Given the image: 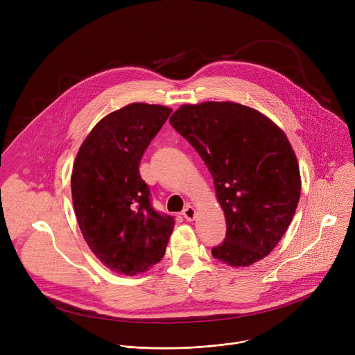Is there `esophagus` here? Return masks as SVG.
Here are the masks:
<instances>
[{
  "mask_svg": "<svg viewBox=\"0 0 355 355\" xmlns=\"http://www.w3.org/2000/svg\"><path fill=\"white\" fill-rule=\"evenodd\" d=\"M195 215H196V212H195V209H193L191 205H187L185 209L182 211V216H184L188 222L193 220V219H195Z\"/></svg>",
  "mask_w": 355,
  "mask_h": 355,
  "instance_id": "obj_1",
  "label": "esophagus"
}]
</instances>
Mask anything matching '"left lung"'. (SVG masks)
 <instances>
[{"label": "left lung", "instance_id": "left-lung-1", "mask_svg": "<svg viewBox=\"0 0 355 355\" xmlns=\"http://www.w3.org/2000/svg\"><path fill=\"white\" fill-rule=\"evenodd\" d=\"M207 164L226 216L212 256L232 267L267 257L286 232L300 196V174L285 133L236 103L182 105L170 118Z\"/></svg>", "mask_w": 355, "mask_h": 355}]
</instances>
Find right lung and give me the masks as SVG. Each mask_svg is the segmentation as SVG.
Segmentation results:
<instances>
[{
    "mask_svg": "<svg viewBox=\"0 0 355 355\" xmlns=\"http://www.w3.org/2000/svg\"><path fill=\"white\" fill-rule=\"evenodd\" d=\"M173 110L135 103L101 119L83 141L71 174L73 205L91 251L110 270L136 275L166 252L174 218L151 205L139 164Z\"/></svg>",
    "mask_w": 355,
    "mask_h": 355,
    "instance_id": "right-lung-1",
    "label": "right lung"
}]
</instances>
